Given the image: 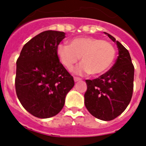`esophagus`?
<instances>
[{"instance_id": "1", "label": "esophagus", "mask_w": 146, "mask_h": 146, "mask_svg": "<svg viewBox=\"0 0 146 146\" xmlns=\"http://www.w3.org/2000/svg\"><path fill=\"white\" fill-rule=\"evenodd\" d=\"M81 79H80V78H79V77H74V81H75L76 82H79V81H81Z\"/></svg>"}]
</instances>
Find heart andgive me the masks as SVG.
<instances>
[{
  "label": "heart",
  "instance_id": "heart-1",
  "mask_svg": "<svg viewBox=\"0 0 146 146\" xmlns=\"http://www.w3.org/2000/svg\"><path fill=\"white\" fill-rule=\"evenodd\" d=\"M57 55L61 64L71 70L81 57L82 63L74 70L77 75L103 74L115 58L116 50L110 42L94 37H79L70 42V46L59 44Z\"/></svg>",
  "mask_w": 146,
  "mask_h": 146
}]
</instances>
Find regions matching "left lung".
<instances>
[{
	"label": "left lung",
	"mask_w": 146,
	"mask_h": 146,
	"mask_svg": "<svg viewBox=\"0 0 146 146\" xmlns=\"http://www.w3.org/2000/svg\"><path fill=\"white\" fill-rule=\"evenodd\" d=\"M118 48L115 64L108 72L93 80H86L85 105L95 117L104 121L120 115L127 108L133 91L134 66L129 53L115 38L104 33Z\"/></svg>",
	"instance_id": "1"
}]
</instances>
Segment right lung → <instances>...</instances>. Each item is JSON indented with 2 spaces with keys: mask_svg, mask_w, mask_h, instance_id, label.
Segmentation results:
<instances>
[{
  "mask_svg": "<svg viewBox=\"0 0 146 146\" xmlns=\"http://www.w3.org/2000/svg\"><path fill=\"white\" fill-rule=\"evenodd\" d=\"M64 38L63 32L44 31L24 45L17 59V97L24 108L36 117L57 115L74 86L73 76L57 55V46Z\"/></svg>",
  "mask_w": 146,
  "mask_h": 146,
  "instance_id": "obj_1",
  "label": "right lung"
}]
</instances>
